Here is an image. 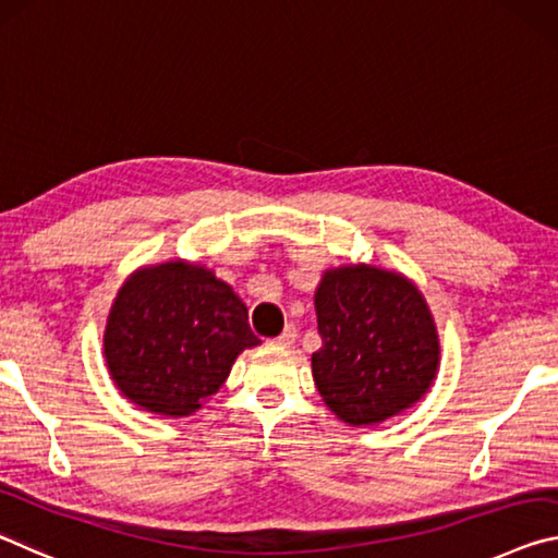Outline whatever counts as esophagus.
Segmentation results:
<instances>
[{"label":"esophagus","mask_w":558,"mask_h":558,"mask_svg":"<svg viewBox=\"0 0 558 558\" xmlns=\"http://www.w3.org/2000/svg\"><path fill=\"white\" fill-rule=\"evenodd\" d=\"M274 341H277L279 345H287V349H289V345H294V341H296V328L294 326H287L284 331H281Z\"/></svg>","instance_id":"obj_1"}]
</instances>
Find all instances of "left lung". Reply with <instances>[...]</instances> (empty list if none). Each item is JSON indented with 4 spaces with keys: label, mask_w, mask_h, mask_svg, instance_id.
I'll list each match as a JSON object with an SVG mask.
<instances>
[{
    "label": "left lung",
    "mask_w": 558,
    "mask_h": 558,
    "mask_svg": "<svg viewBox=\"0 0 558 558\" xmlns=\"http://www.w3.org/2000/svg\"><path fill=\"white\" fill-rule=\"evenodd\" d=\"M322 349L312 373L349 425H378L433 386L440 341L423 294L403 274L368 264L328 269L314 296Z\"/></svg>",
    "instance_id": "left-lung-1"
}]
</instances>
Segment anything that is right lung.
<instances>
[{
    "label": "right lung",
    "mask_w": 558,
    "mask_h": 558,
    "mask_svg": "<svg viewBox=\"0 0 558 558\" xmlns=\"http://www.w3.org/2000/svg\"><path fill=\"white\" fill-rule=\"evenodd\" d=\"M246 322L242 299L199 264L143 267L108 314V373L148 413L193 415L222 388L236 355L259 343Z\"/></svg>",
    "instance_id": "add662e5"
}]
</instances>
